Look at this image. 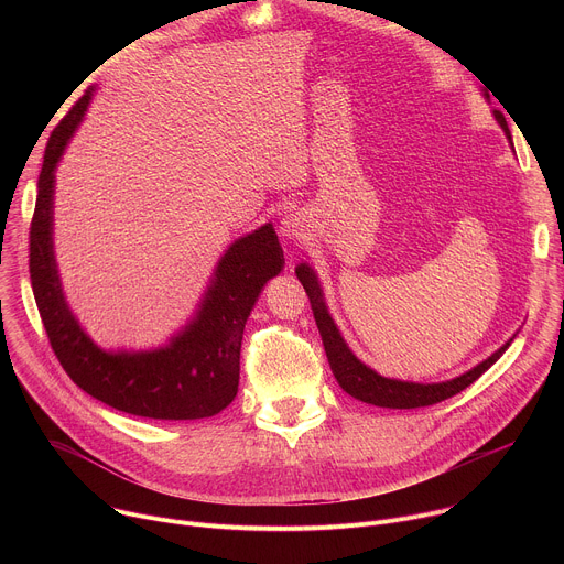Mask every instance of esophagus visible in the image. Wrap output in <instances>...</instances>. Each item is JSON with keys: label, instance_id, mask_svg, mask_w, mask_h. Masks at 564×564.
<instances>
[{"label": "esophagus", "instance_id": "esophagus-1", "mask_svg": "<svg viewBox=\"0 0 564 564\" xmlns=\"http://www.w3.org/2000/svg\"><path fill=\"white\" fill-rule=\"evenodd\" d=\"M305 234H307V223H305V218L299 212L288 214L281 220V236L285 240H290V243H301V240L305 238Z\"/></svg>", "mask_w": 564, "mask_h": 564}]
</instances>
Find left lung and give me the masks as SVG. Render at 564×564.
I'll list each match as a JSON object with an SVG mask.
<instances>
[{"mask_svg": "<svg viewBox=\"0 0 564 564\" xmlns=\"http://www.w3.org/2000/svg\"><path fill=\"white\" fill-rule=\"evenodd\" d=\"M498 122L502 124L507 138L511 140V131L509 124L505 120V116L500 111H496ZM296 276L310 299L312 305V314L316 321V328L321 339H324V348L330 361V368L339 381V386L352 394L359 401H366V404L372 406H381V409H422V406H433L437 401H444L457 392H462L464 388H468L475 379H479L485 375L502 355L505 350L511 346V341H507L500 350H496L489 359H485L481 364H477L473 370L451 379V381H442V383H413V381H397V379H388L377 375L375 370H370L368 366H364L346 346V341L341 339L333 316L328 314V307L324 303V294H321L318 281L314 276V272L301 263L296 268Z\"/></svg>", "mask_w": 564, "mask_h": 564, "instance_id": "8db88e82", "label": "left lung"}]
</instances>
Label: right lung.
Wrapping results in <instances>:
<instances>
[{
    "label": "right lung",
    "mask_w": 564,
    "mask_h": 564,
    "mask_svg": "<svg viewBox=\"0 0 564 564\" xmlns=\"http://www.w3.org/2000/svg\"><path fill=\"white\" fill-rule=\"evenodd\" d=\"M91 94L79 98L53 129L37 178L29 272L48 344L73 383L116 411L151 420L212 417L238 392L246 321L263 285L283 268L279 236L268 223L236 240L220 259L196 318L167 348L135 355L100 350L62 296L51 238L55 167Z\"/></svg>",
    "instance_id": "add662e5"
}]
</instances>
